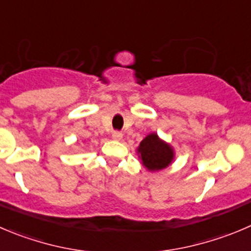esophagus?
<instances>
[{"label": "esophagus", "instance_id": "1", "mask_svg": "<svg viewBox=\"0 0 251 251\" xmlns=\"http://www.w3.org/2000/svg\"><path fill=\"white\" fill-rule=\"evenodd\" d=\"M123 138V134L121 132H113L112 133V139L113 140H122Z\"/></svg>", "mask_w": 251, "mask_h": 251}]
</instances>
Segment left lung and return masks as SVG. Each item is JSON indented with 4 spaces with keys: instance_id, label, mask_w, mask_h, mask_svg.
Segmentation results:
<instances>
[{
    "instance_id": "1",
    "label": "left lung",
    "mask_w": 251,
    "mask_h": 251,
    "mask_svg": "<svg viewBox=\"0 0 251 251\" xmlns=\"http://www.w3.org/2000/svg\"><path fill=\"white\" fill-rule=\"evenodd\" d=\"M142 165L150 173L166 169L175 159V150L170 143L163 140L156 133H150L137 148Z\"/></svg>"
}]
</instances>
